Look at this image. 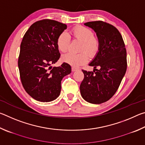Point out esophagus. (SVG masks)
Segmentation results:
<instances>
[{
    "mask_svg": "<svg viewBox=\"0 0 145 145\" xmlns=\"http://www.w3.org/2000/svg\"><path fill=\"white\" fill-rule=\"evenodd\" d=\"M72 72H75V71H77V70H78V68H77L72 67Z\"/></svg>",
    "mask_w": 145,
    "mask_h": 145,
    "instance_id": "esophagus-1",
    "label": "esophagus"
}]
</instances>
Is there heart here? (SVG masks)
<instances>
[{
    "label": "heart",
    "instance_id": "heart-1",
    "mask_svg": "<svg viewBox=\"0 0 145 145\" xmlns=\"http://www.w3.org/2000/svg\"><path fill=\"white\" fill-rule=\"evenodd\" d=\"M72 33L73 38L82 41L80 51H86L91 57L97 55L100 48V41L94 36L91 29L84 26H77L72 29ZM70 43V36L67 32H63L58 36L57 46L61 52H66L69 48ZM61 60L73 67H78L87 63L88 56L86 52L78 54L68 52L62 56Z\"/></svg>",
    "mask_w": 145,
    "mask_h": 145
}]
</instances>
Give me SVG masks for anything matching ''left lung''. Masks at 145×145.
Masks as SVG:
<instances>
[{
    "label": "left lung",
    "mask_w": 145,
    "mask_h": 145,
    "mask_svg": "<svg viewBox=\"0 0 145 145\" xmlns=\"http://www.w3.org/2000/svg\"><path fill=\"white\" fill-rule=\"evenodd\" d=\"M84 25L96 33L100 48L89 64L94 67L93 72L82 70L84 77L80 94L88 102L100 104L109 100L118 89L127 70V51L121 34L113 25L102 21Z\"/></svg>",
    "instance_id": "obj_1"
}]
</instances>
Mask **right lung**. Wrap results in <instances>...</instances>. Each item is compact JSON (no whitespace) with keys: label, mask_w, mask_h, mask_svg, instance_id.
<instances>
[{"label":"right lung","mask_w":145,"mask_h":145,"mask_svg":"<svg viewBox=\"0 0 145 145\" xmlns=\"http://www.w3.org/2000/svg\"><path fill=\"white\" fill-rule=\"evenodd\" d=\"M67 28L66 24L45 19L31 25L24 36L18 61L20 76L25 91L38 101L57 99L61 80L72 71L65 63L50 70L48 68L60 57L57 38Z\"/></svg>","instance_id":"obj_1"}]
</instances>
